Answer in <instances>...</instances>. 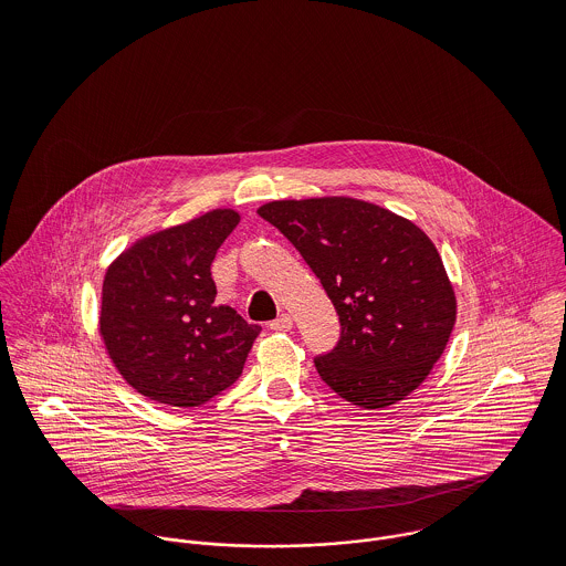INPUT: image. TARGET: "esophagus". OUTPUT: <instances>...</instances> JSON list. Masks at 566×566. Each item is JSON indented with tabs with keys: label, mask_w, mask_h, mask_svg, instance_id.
Here are the masks:
<instances>
[{
	"label": "esophagus",
	"mask_w": 566,
	"mask_h": 566,
	"mask_svg": "<svg viewBox=\"0 0 566 566\" xmlns=\"http://www.w3.org/2000/svg\"><path fill=\"white\" fill-rule=\"evenodd\" d=\"M292 326H294V321H292V316H287V314H283V316H279L276 321L270 323L272 331H281V333H283V331H290Z\"/></svg>",
	"instance_id": "esophagus-1"
}]
</instances>
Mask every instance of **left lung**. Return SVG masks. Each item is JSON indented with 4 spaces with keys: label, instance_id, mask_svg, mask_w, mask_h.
Here are the masks:
<instances>
[{
    "label": "left lung",
    "instance_id": "left-lung-1",
    "mask_svg": "<svg viewBox=\"0 0 566 566\" xmlns=\"http://www.w3.org/2000/svg\"><path fill=\"white\" fill-rule=\"evenodd\" d=\"M256 213L296 245L339 316L337 346L314 361L324 384L364 409L409 397L442 357L458 318L427 233L348 196L272 200Z\"/></svg>",
    "mask_w": 566,
    "mask_h": 566
}]
</instances>
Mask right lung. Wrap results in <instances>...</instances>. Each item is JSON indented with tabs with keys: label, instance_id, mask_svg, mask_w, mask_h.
I'll use <instances>...</instances> for the list:
<instances>
[{
	"label": "right lung",
	"instance_id": "1",
	"mask_svg": "<svg viewBox=\"0 0 566 566\" xmlns=\"http://www.w3.org/2000/svg\"><path fill=\"white\" fill-rule=\"evenodd\" d=\"M240 224L213 209L139 238L106 268L99 337L124 381L150 401L198 407L233 386L261 331L216 307L211 263Z\"/></svg>",
	"mask_w": 566,
	"mask_h": 566
}]
</instances>
